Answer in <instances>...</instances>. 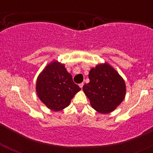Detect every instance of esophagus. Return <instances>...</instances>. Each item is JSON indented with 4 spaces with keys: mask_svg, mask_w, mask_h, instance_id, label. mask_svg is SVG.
Masks as SVG:
<instances>
[{
    "mask_svg": "<svg viewBox=\"0 0 153 153\" xmlns=\"http://www.w3.org/2000/svg\"><path fill=\"white\" fill-rule=\"evenodd\" d=\"M79 86H80V88H82V86H83V83H82V82H81V83H80L79 84Z\"/></svg>",
    "mask_w": 153,
    "mask_h": 153,
    "instance_id": "obj_1",
    "label": "esophagus"
}]
</instances>
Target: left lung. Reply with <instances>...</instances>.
<instances>
[{
  "mask_svg": "<svg viewBox=\"0 0 153 153\" xmlns=\"http://www.w3.org/2000/svg\"><path fill=\"white\" fill-rule=\"evenodd\" d=\"M88 78L90 82L83 85L82 90L98 112L110 113L124 99L125 82L109 64H99L91 68Z\"/></svg>",
  "mask_w": 153,
  "mask_h": 153,
  "instance_id": "8db88e82",
  "label": "left lung"
}]
</instances>
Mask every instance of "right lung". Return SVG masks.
<instances>
[{"label":"right lung","instance_id":"obj_1","mask_svg":"<svg viewBox=\"0 0 153 153\" xmlns=\"http://www.w3.org/2000/svg\"><path fill=\"white\" fill-rule=\"evenodd\" d=\"M80 90L65 65L57 61L47 65L36 80V91L39 99L54 111L69 106L71 99Z\"/></svg>","mask_w":153,"mask_h":153}]
</instances>
